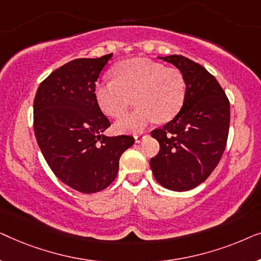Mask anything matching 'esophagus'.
<instances>
[{"label":"esophagus","instance_id":"esophagus-1","mask_svg":"<svg viewBox=\"0 0 261 261\" xmlns=\"http://www.w3.org/2000/svg\"><path fill=\"white\" fill-rule=\"evenodd\" d=\"M146 137V133H139V134H135L134 135V139H135V142H141L142 139Z\"/></svg>","mask_w":261,"mask_h":261}]
</instances>
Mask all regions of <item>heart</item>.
<instances>
[{"instance_id":"heart-1","label":"heart","mask_w":261,"mask_h":261,"mask_svg":"<svg viewBox=\"0 0 261 261\" xmlns=\"http://www.w3.org/2000/svg\"><path fill=\"white\" fill-rule=\"evenodd\" d=\"M114 81L96 84L95 98L108 116L120 117L134 98L138 107L115 123L119 132H137L156 120H172L183 108L188 84L180 70L145 58L116 64Z\"/></svg>"}]
</instances>
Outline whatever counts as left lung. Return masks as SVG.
I'll list each match as a JSON object with an SVG mask.
<instances>
[{
  "label": "left lung",
  "instance_id": "obj_1",
  "mask_svg": "<svg viewBox=\"0 0 261 261\" xmlns=\"http://www.w3.org/2000/svg\"><path fill=\"white\" fill-rule=\"evenodd\" d=\"M184 74L187 98L180 112L163 128L152 130L160 149L149 166L164 188L191 190L215 170L227 145L230 107L216 78L183 56L159 57Z\"/></svg>",
  "mask_w": 261,
  "mask_h": 261
}]
</instances>
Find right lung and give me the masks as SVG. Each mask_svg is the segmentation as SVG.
<instances>
[{
  "label": "right lung",
  "instance_id": "right-lung-1",
  "mask_svg": "<svg viewBox=\"0 0 261 261\" xmlns=\"http://www.w3.org/2000/svg\"><path fill=\"white\" fill-rule=\"evenodd\" d=\"M112 56L71 60L41 82L34 98L35 139L46 163L83 194L109 187L121 154L134 144L129 135H103L110 122L96 102L95 87Z\"/></svg>",
  "mask_w": 261,
  "mask_h": 261
}]
</instances>
